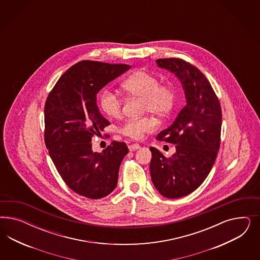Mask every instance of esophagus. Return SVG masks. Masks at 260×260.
I'll list each match as a JSON object with an SVG mask.
<instances>
[{"instance_id": "1", "label": "esophagus", "mask_w": 260, "mask_h": 260, "mask_svg": "<svg viewBox=\"0 0 260 260\" xmlns=\"http://www.w3.org/2000/svg\"><path fill=\"white\" fill-rule=\"evenodd\" d=\"M139 148H140V145L137 144V143L128 145V150H131V151H132V150H137V149H139Z\"/></svg>"}]
</instances>
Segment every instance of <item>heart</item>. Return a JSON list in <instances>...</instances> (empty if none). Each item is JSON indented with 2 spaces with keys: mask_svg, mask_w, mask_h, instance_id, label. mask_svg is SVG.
Segmentation results:
<instances>
[{
  "mask_svg": "<svg viewBox=\"0 0 260 260\" xmlns=\"http://www.w3.org/2000/svg\"><path fill=\"white\" fill-rule=\"evenodd\" d=\"M160 79L149 71H137L123 82L126 93L142 99V112L164 118L173 110L177 101V91L172 84H160ZM123 102L118 95L110 90H104L100 96V107L111 118H118L122 112ZM155 123L149 116L127 119L120 127V133L132 139H140L143 135L154 129Z\"/></svg>",
  "mask_w": 260,
  "mask_h": 260,
  "instance_id": "b5f03b06",
  "label": "heart"
}]
</instances>
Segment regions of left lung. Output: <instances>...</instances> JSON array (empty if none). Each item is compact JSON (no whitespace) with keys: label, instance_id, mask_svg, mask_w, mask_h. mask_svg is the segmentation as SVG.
<instances>
[{"label":"left lung","instance_id":"1","mask_svg":"<svg viewBox=\"0 0 260 260\" xmlns=\"http://www.w3.org/2000/svg\"><path fill=\"white\" fill-rule=\"evenodd\" d=\"M159 68L181 81L187 104L172 126L156 136L175 145L176 152L166 157L150 147L151 180L167 198L186 197L204 182L220 148L222 111L217 96L204 74L179 58L156 60Z\"/></svg>","mask_w":260,"mask_h":260}]
</instances>
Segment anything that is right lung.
<instances>
[{"instance_id":"right-lung-1","label":"right lung","mask_w":260,"mask_h":260,"mask_svg":"<svg viewBox=\"0 0 260 260\" xmlns=\"http://www.w3.org/2000/svg\"><path fill=\"white\" fill-rule=\"evenodd\" d=\"M129 69L84 60L66 71L47 95L46 147L63 182L82 197L99 199L116 188L128 149L126 143L113 141L102 152L92 151V137L110 124L98 109L96 94Z\"/></svg>"}]
</instances>
